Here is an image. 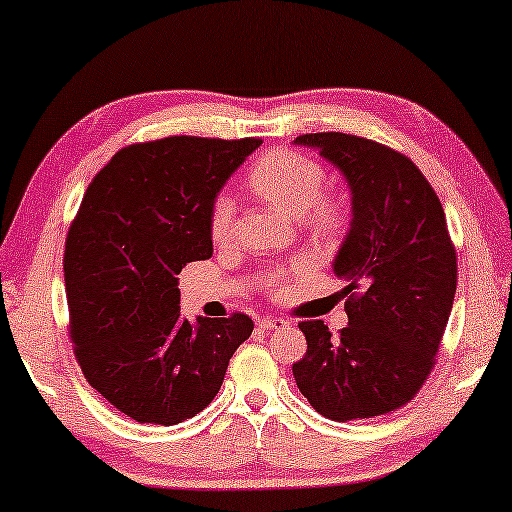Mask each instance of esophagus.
<instances>
[{
  "label": "esophagus",
  "instance_id": "34e87169",
  "mask_svg": "<svg viewBox=\"0 0 512 512\" xmlns=\"http://www.w3.org/2000/svg\"><path fill=\"white\" fill-rule=\"evenodd\" d=\"M286 325H288V320L279 318V316H263L261 320H258V327L261 329H281Z\"/></svg>",
  "mask_w": 512,
  "mask_h": 512
}]
</instances>
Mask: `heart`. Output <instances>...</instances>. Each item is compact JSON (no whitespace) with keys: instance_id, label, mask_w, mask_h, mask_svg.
I'll use <instances>...</instances> for the list:
<instances>
[{"instance_id":"b5f03b06","label":"heart","mask_w":512,"mask_h":512,"mask_svg":"<svg viewBox=\"0 0 512 512\" xmlns=\"http://www.w3.org/2000/svg\"><path fill=\"white\" fill-rule=\"evenodd\" d=\"M249 187L261 199L290 217H304L316 233H329L341 219V210L325 194L327 176L322 164L295 151H272L263 155L249 171ZM233 201L217 196L210 210V238L215 245H226L233 233ZM279 274L270 283L277 286Z\"/></svg>"}]
</instances>
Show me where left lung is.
Instances as JSON below:
<instances>
[{
	"mask_svg": "<svg viewBox=\"0 0 512 512\" xmlns=\"http://www.w3.org/2000/svg\"><path fill=\"white\" fill-rule=\"evenodd\" d=\"M316 148L348 180L352 222L334 258L348 281V327L332 336L304 320L306 355L293 364L297 389L332 421L396 412L435 366L458 286V258L444 208L419 167L377 141L316 132Z\"/></svg>",
	"mask_w": 512,
	"mask_h": 512,
	"instance_id": "8db88e82",
	"label": "left lung"
}]
</instances>
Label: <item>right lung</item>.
Returning <instances> with one entry per match:
<instances>
[{
    "mask_svg": "<svg viewBox=\"0 0 512 512\" xmlns=\"http://www.w3.org/2000/svg\"><path fill=\"white\" fill-rule=\"evenodd\" d=\"M258 146L201 137L132 144L86 187L64 256L70 338L86 382L130 419H192L254 332L245 313L185 320L178 274L212 256V203Z\"/></svg>",
    "mask_w": 512,
    "mask_h": 512,
    "instance_id": "right-lung-1",
    "label": "right lung"
}]
</instances>
